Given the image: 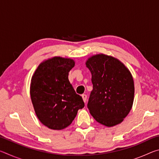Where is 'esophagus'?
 <instances>
[{"instance_id":"34e87169","label":"esophagus","mask_w":159,"mask_h":159,"mask_svg":"<svg viewBox=\"0 0 159 159\" xmlns=\"http://www.w3.org/2000/svg\"><path fill=\"white\" fill-rule=\"evenodd\" d=\"M82 98H83V102H86V100H87V95H85V94H83V95H82Z\"/></svg>"}]
</instances>
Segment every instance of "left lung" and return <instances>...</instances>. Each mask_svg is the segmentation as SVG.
<instances>
[{
	"instance_id": "1",
	"label": "left lung",
	"mask_w": 159,
	"mask_h": 159,
	"mask_svg": "<svg viewBox=\"0 0 159 159\" xmlns=\"http://www.w3.org/2000/svg\"><path fill=\"white\" fill-rule=\"evenodd\" d=\"M93 89L88 108L101 124L112 127L121 123L133 107L134 86L130 71L118 59L98 54L88 59Z\"/></svg>"
}]
</instances>
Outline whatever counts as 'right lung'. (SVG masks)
Wrapping results in <instances>:
<instances>
[{"label": "right lung", "instance_id": "obj_1", "mask_svg": "<svg viewBox=\"0 0 159 159\" xmlns=\"http://www.w3.org/2000/svg\"><path fill=\"white\" fill-rule=\"evenodd\" d=\"M74 66L72 59L53 57L42 61L32 76L30 95L35 113L52 130L68 127L85 106L68 79Z\"/></svg>", "mask_w": 159, "mask_h": 159}]
</instances>
